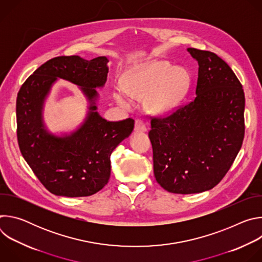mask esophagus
Returning <instances> with one entry per match:
<instances>
[{
	"label": "esophagus",
	"instance_id": "esophagus-1",
	"mask_svg": "<svg viewBox=\"0 0 262 262\" xmlns=\"http://www.w3.org/2000/svg\"><path fill=\"white\" fill-rule=\"evenodd\" d=\"M147 129H146V126L144 124V122L142 120H136L135 122V132L136 133H145Z\"/></svg>",
	"mask_w": 262,
	"mask_h": 262
}]
</instances>
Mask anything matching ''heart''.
Returning a JSON list of instances; mask_svg holds the SVG:
<instances>
[{
    "label": "heart",
    "mask_w": 262,
    "mask_h": 262,
    "mask_svg": "<svg viewBox=\"0 0 262 262\" xmlns=\"http://www.w3.org/2000/svg\"><path fill=\"white\" fill-rule=\"evenodd\" d=\"M191 86V74L185 67H174L166 60H152L129 69L123 78L124 92L135 98L146 100V107L152 114L165 115L172 112L185 97ZM116 101L130 107V99L121 91L115 93Z\"/></svg>",
    "instance_id": "b5f03b06"
}]
</instances>
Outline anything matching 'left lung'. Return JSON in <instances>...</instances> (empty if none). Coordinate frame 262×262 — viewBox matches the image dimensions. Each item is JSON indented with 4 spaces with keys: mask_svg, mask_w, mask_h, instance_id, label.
Masks as SVG:
<instances>
[{
    "mask_svg": "<svg viewBox=\"0 0 262 262\" xmlns=\"http://www.w3.org/2000/svg\"><path fill=\"white\" fill-rule=\"evenodd\" d=\"M198 62L196 97L148 133L154 172L174 194L208 191L226 175L245 136V93L230 66L214 53L189 48Z\"/></svg>",
    "mask_w": 262,
    "mask_h": 262,
    "instance_id": "1",
    "label": "left lung"
}]
</instances>
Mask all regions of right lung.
I'll list each match as a JSON object with an SVG mask.
<instances>
[{"mask_svg":"<svg viewBox=\"0 0 262 262\" xmlns=\"http://www.w3.org/2000/svg\"><path fill=\"white\" fill-rule=\"evenodd\" d=\"M107 58L90 61L80 56H61L37 68L20 87L16 98L17 141L34 174L52 194L91 196L107 183L111 155L133 132L132 118L112 122L96 105L107 78ZM58 78L80 87L90 106L84 122L69 135L50 133L43 122L44 102Z\"/></svg>","mask_w":262,"mask_h":262,"instance_id":"1","label":"right lung"}]
</instances>
